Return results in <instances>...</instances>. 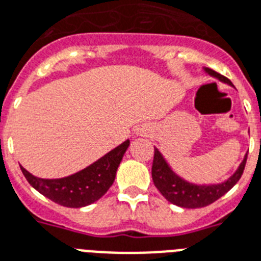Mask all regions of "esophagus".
Listing matches in <instances>:
<instances>
[{"label":"esophagus","mask_w":261,"mask_h":261,"mask_svg":"<svg viewBox=\"0 0 261 261\" xmlns=\"http://www.w3.org/2000/svg\"><path fill=\"white\" fill-rule=\"evenodd\" d=\"M141 135H146V131L142 130V131H141Z\"/></svg>","instance_id":"esophagus-1"}]
</instances>
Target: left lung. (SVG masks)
<instances>
[{"label":"left lung","instance_id":"1","mask_svg":"<svg viewBox=\"0 0 261 261\" xmlns=\"http://www.w3.org/2000/svg\"><path fill=\"white\" fill-rule=\"evenodd\" d=\"M205 72L211 76L219 79L220 82L226 83L232 86L228 77L220 75L211 68H205ZM245 162H247V154L244 160L237 167V170L230 175L226 181L221 184H213V185H196L190 184L177 175L171 167L167 165L164 155L161 154L160 150L154 147V160H152L151 177L155 188L161 192V194L166 198L169 202L181 207L194 209V207H204L219 200L226 192H229L241 178L243 171H244Z\"/></svg>","mask_w":261,"mask_h":261}]
</instances>
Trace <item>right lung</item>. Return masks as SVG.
I'll use <instances>...</instances> for the list:
<instances>
[{"label":"right lung","mask_w":261,"mask_h":261,"mask_svg":"<svg viewBox=\"0 0 261 261\" xmlns=\"http://www.w3.org/2000/svg\"><path fill=\"white\" fill-rule=\"evenodd\" d=\"M128 145L130 141L127 139L122 145L101 156L100 160L64 178H39L25 170L22 166L21 171L37 192L56 204L67 207L87 206L105 196L110 186L114 184L118 166Z\"/></svg>","instance_id":"add662e5"}]
</instances>
